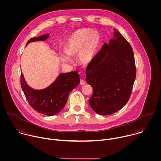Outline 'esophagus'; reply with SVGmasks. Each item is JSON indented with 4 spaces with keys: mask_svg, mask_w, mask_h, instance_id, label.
Instances as JSON below:
<instances>
[{
    "mask_svg": "<svg viewBox=\"0 0 161 161\" xmlns=\"http://www.w3.org/2000/svg\"><path fill=\"white\" fill-rule=\"evenodd\" d=\"M85 83H86V82H85V80H80V85H85Z\"/></svg>",
    "mask_w": 161,
    "mask_h": 161,
    "instance_id": "obj_1",
    "label": "esophagus"
}]
</instances>
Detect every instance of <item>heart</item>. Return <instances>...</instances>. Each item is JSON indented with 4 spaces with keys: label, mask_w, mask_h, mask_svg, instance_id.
Listing matches in <instances>:
<instances>
[{
    "label": "heart",
    "mask_w": 161,
    "mask_h": 161,
    "mask_svg": "<svg viewBox=\"0 0 161 161\" xmlns=\"http://www.w3.org/2000/svg\"><path fill=\"white\" fill-rule=\"evenodd\" d=\"M101 37L96 31L80 29L71 34L64 46L65 53H60L62 62L70 64L73 60L70 56L78 54V60L82 65L88 64L94 58L100 45Z\"/></svg>",
    "instance_id": "obj_1"
}]
</instances>
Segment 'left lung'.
<instances>
[{"label":"left lung","mask_w":161,"mask_h":161,"mask_svg":"<svg viewBox=\"0 0 161 161\" xmlns=\"http://www.w3.org/2000/svg\"><path fill=\"white\" fill-rule=\"evenodd\" d=\"M136 74L131 46L114 29L113 37L86 67V81L93 88L90 107L101 115L120 110L129 99Z\"/></svg>","instance_id":"8db88e82"}]
</instances>
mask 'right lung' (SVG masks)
Segmentation results:
<instances>
[{
	"label": "right lung",
	"instance_id": "add662e5",
	"mask_svg": "<svg viewBox=\"0 0 161 161\" xmlns=\"http://www.w3.org/2000/svg\"><path fill=\"white\" fill-rule=\"evenodd\" d=\"M49 37L50 34H45L31 38L27 45L32 42L46 41ZM80 82L78 71L60 73L48 87L38 90L31 87L21 73V86L27 101L34 110L47 116H53L63 109L71 91Z\"/></svg>",
	"mask_w": 161,
	"mask_h": 161
}]
</instances>
